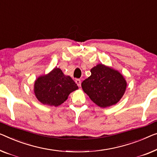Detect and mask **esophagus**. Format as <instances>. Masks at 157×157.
<instances>
[{
	"instance_id": "esophagus-1",
	"label": "esophagus",
	"mask_w": 157,
	"mask_h": 157,
	"mask_svg": "<svg viewBox=\"0 0 157 157\" xmlns=\"http://www.w3.org/2000/svg\"><path fill=\"white\" fill-rule=\"evenodd\" d=\"M75 82L77 83V85H78L79 86H81V80L79 79H75Z\"/></svg>"
}]
</instances>
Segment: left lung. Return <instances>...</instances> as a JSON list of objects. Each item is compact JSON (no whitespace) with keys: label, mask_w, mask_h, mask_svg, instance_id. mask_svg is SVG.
<instances>
[{"label":"left lung","mask_w":157,"mask_h":157,"mask_svg":"<svg viewBox=\"0 0 157 157\" xmlns=\"http://www.w3.org/2000/svg\"><path fill=\"white\" fill-rule=\"evenodd\" d=\"M91 76L82 82V90L91 100L101 108L118 103L127 86L122 75L102 64L91 69Z\"/></svg>","instance_id":"left-lung-1"}]
</instances>
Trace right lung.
Returning <instances> with one entry per match:
<instances>
[{
    "label": "right lung",
    "instance_id": "add662e5",
    "mask_svg": "<svg viewBox=\"0 0 157 157\" xmlns=\"http://www.w3.org/2000/svg\"><path fill=\"white\" fill-rule=\"evenodd\" d=\"M78 86L70 76L55 67L48 75L39 77L35 81L34 93L43 104L58 106L67 99L70 94Z\"/></svg>",
    "mask_w": 157,
    "mask_h": 157
}]
</instances>
